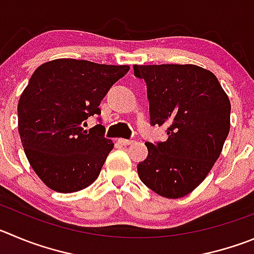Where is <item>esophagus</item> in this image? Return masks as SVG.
Instances as JSON below:
<instances>
[{
    "label": "esophagus",
    "instance_id": "esophagus-1",
    "mask_svg": "<svg viewBox=\"0 0 254 254\" xmlns=\"http://www.w3.org/2000/svg\"><path fill=\"white\" fill-rule=\"evenodd\" d=\"M118 143L120 144V145H124V146H127V145H130V144L132 143L131 140H127V139H118Z\"/></svg>",
    "mask_w": 254,
    "mask_h": 254
}]
</instances>
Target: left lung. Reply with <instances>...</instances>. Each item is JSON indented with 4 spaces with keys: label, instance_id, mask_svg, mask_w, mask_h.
I'll list each match as a JSON object with an SVG mask.
<instances>
[{
    "label": "left lung",
    "instance_id": "1",
    "mask_svg": "<svg viewBox=\"0 0 254 254\" xmlns=\"http://www.w3.org/2000/svg\"><path fill=\"white\" fill-rule=\"evenodd\" d=\"M146 82L151 125H165L168 139L145 143L138 164L144 184L169 199L188 195L219 158L231 127V101L212 71L191 65H134Z\"/></svg>",
    "mask_w": 254,
    "mask_h": 254
}]
</instances>
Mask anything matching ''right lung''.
Listing matches in <instances>:
<instances>
[{
    "label": "right lung",
    "mask_w": 254,
    "mask_h": 254,
    "mask_svg": "<svg viewBox=\"0 0 254 254\" xmlns=\"http://www.w3.org/2000/svg\"><path fill=\"white\" fill-rule=\"evenodd\" d=\"M129 68L56 59L32 73L18 100V132L28 163L50 189L73 193L96 181L114 143L103 125L84 127L100 115L101 100Z\"/></svg>",
    "instance_id": "obj_1"
}]
</instances>
